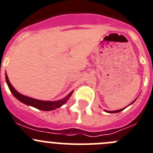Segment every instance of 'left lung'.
<instances>
[{"label": "left lung", "instance_id": "obj_1", "mask_svg": "<svg viewBox=\"0 0 153 153\" xmlns=\"http://www.w3.org/2000/svg\"><path fill=\"white\" fill-rule=\"evenodd\" d=\"M135 100H134V101H133V102H131V103L130 104V105H131V104H132V103H134V102H135ZM125 108H126V107H125ZM125 108H124V109H118V110H115V111H108V110H105V112H108V113H117V112H121V111L124 110V109H125Z\"/></svg>", "mask_w": 153, "mask_h": 153}]
</instances>
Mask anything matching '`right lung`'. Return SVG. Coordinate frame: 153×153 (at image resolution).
Returning <instances> with one entry per match:
<instances>
[{
	"instance_id": "add662e5",
	"label": "right lung",
	"mask_w": 153,
	"mask_h": 153,
	"mask_svg": "<svg viewBox=\"0 0 153 153\" xmlns=\"http://www.w3.org/2000/svg\"><path fill=\"white\" fill-rule=\"evenodd\" d=\"M5 78H6V82H7V84L8 88H9V89L10 90L13 95V96L15 97L19 101H20V102H22V103L25 104V105L35 107V108H36V109H40V110L51 111V110H54V109H58V108L62 106V105H64V104L68 101V100L69 99V97H71L72 93H73V91H71V92H70L66 97H64L63 99L59 100H56V101L40 100L28 97L25 96V95H23V94L19 93L10 84L7 73L5 74Z\"/></svg>"
}]
</instances>
